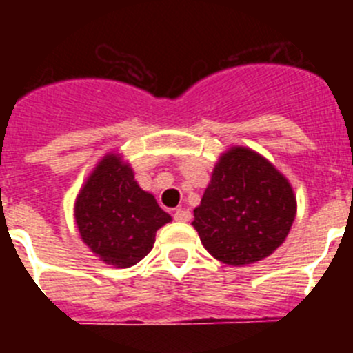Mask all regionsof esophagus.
Here are the masks:
<instances>
[{
	"label": "esophagus",
	"mask_w": 353,
	"mask_h": 353,
	"mask_svg": "<svg viewBox=\"0 0 353 353\" xmlns=\"http://www.w3.org/2000/svg\"><path fill=\"white\" fill-rule=\"evenodd\" d=\"M173 217L174 221H179V223H189V221H191V212L185 210V208H176Z\"/></svg>",
	"instance_id": "1"
}]
</instances>
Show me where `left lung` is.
<instances>
[{
  "label": "left lung",
  "mask_w": 353,
  "mask_h": 353,
  "mask_svg": "<svg viewBox=\"0 0 353 353\" xmlns=\"http://www.w3.org/2000/svg\"><path fill=\"white\" fill-rule=\"evenodd\" d=\"M295 212L288 180L256 152L235 146L217 162L192 226L212 256L240 267L272 254Z\"/></svg>",
  "instance_id": "1"
}]
</instances>
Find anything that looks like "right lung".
<instances>
[{
  "label": "right lung",
  "mask_w": 353,
  "mask_h": 353,
  "mask_svg": "<svg viewBox=\"0 0 353 353\" xmlns=\"http://www.w3.org/2000/svg\"><path fill=\"white\" fill-rule=\"evenodd\" d=\"M170 221V214L136 183L132 170L117 155L99 162L76 201L83 242L102 261L120 269L141 261L154 248L159 228Z\"/></svg>",
  "instance_id": "1"
}]
</instances>
